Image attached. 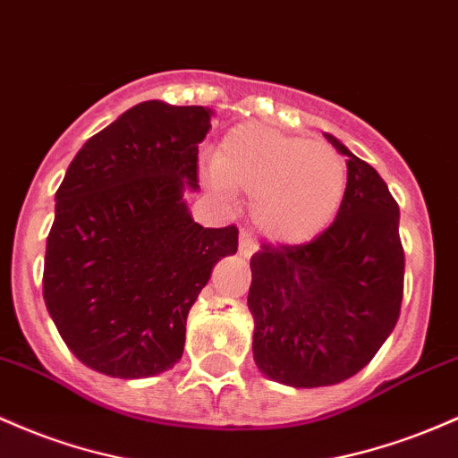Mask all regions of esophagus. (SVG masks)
<instances>
[{"mask_svg": "<svg viewBox=\"0 0 458 458\" xmlns=\"http://www.w3.org/2000/svg\"><path fill=\"white\" fill-rule=\"evenodd\" d=\"M254 250H256L254 234L250 233V230L243 228L239 234V252H241V256H245V259H250V256L254 254Z\"/></svg>", "mask_w": 458, "mask_h": 458, "instance_id": "obj_1", "label": "esophagus"}]
</instances>
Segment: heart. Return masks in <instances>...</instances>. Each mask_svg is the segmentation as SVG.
<instances>
[{"instance_id":"b5f03b06","label":"heart","mask_w":458,"mask_h":458,"mask_svg":"<svg viewBox=\"0 0 458 458\" xmlns=\"http://www.w3.org/2000/svg\"><path fill=\"white\" fill-rule=\"evenodd\" d=\"M215 180L254 195L252 217L278 243H306L339 215L348 167L335 148L260 123L234 125L215 154Z\"/></svg>"}]
</instances>
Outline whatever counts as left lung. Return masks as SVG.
<instances>
[{
  "instance_id": "8db88e82",
  "label": "left lung",
  "mask_w": 458,
  "mask_h": 458,
  "mask_svg": "<svg viewBox=\"0 0 458 458\" xmlns=\"http://www.w3.org/2000/svg\"><path fill=\"white\" fill-rule=\"evenodd\" d=\"M328 140L348 156L336 219L309 243H263L250 260L256 365L302 389L363 369L395 328L404 293L398 202L371 165Z\"/></svg>"
}]
</instances>
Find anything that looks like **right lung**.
<instances>
[{"label": "right lung", "instance_id": "1", "mask_svg": "<svg viewBox=\"0 0 458 458\" xmlns=\"http://www.w3.org/2000/svg\"><path fill=\"white\" fill-rule=\"evenodd\" d=\"M204 106L143 102L82 145L56 191L43 298L67 348L113 378L172 369L187 315L237 225L202 228L184 189L198 191Z\"/></svg>", "mask_w": 458, "mask_h": 458}]
</instances>
